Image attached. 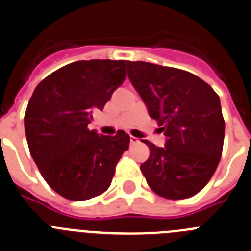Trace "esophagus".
I'll return each instance as SVG.
<instances>
[{
	"instance_id": "34e87169",
	"label": "esophagus",
	"mask_w": 251,
	"mask_h": 251,
	"mask_svg": "<svg viewBox=\"0 0 251 251\" xmlns=\"http://www.w3.org/2000/svg\"><path fill=\"white\" fill-rule=\"evenodd\" d=\"M137 142H139V140H137L136 137H135V136H130V144H131V145H134V144H137Z\"/></svg>"
}]
</instances>
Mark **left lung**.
Masks as SVG:
<instances>
[{
  "mask_svg": "<svg viewBox=\"0 0 251 251\" xmlns=\"http://www.w3.org/2000/svg\"><path fill=\"white\" fill-rule=\"evenodd\" d=\"M126 65L132 86L166 136L165 148L144 141L150 156L140 169L157 195L191 198L209 182L220 161L225 134L220 99L191 72L144 61Z\"/></svg>",
  "mask_w": 251,
  "mask_h": 251,
  "instance_id": "1",
  "label": "left lung"
}]
</instances>
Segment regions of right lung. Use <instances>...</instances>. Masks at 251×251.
Here are the masks:
<instances>
[{"label": "right lung", "instance_id": "obj_1", "mask_svg": "<svg viewBox=\"0 0 251 251\" xmlns=\"http://www.w3.org/2000/svg\"><path fill=\"white\" fill-rule=\"evenodd\" d=\"M126 61H76L38 83L25 114L31 156L45 181L61 196L81 201L109 189L130 136L89 130L126 77Z\"/></svg>", "mask_w": 251, "mask_h": 251}]
</instances>
